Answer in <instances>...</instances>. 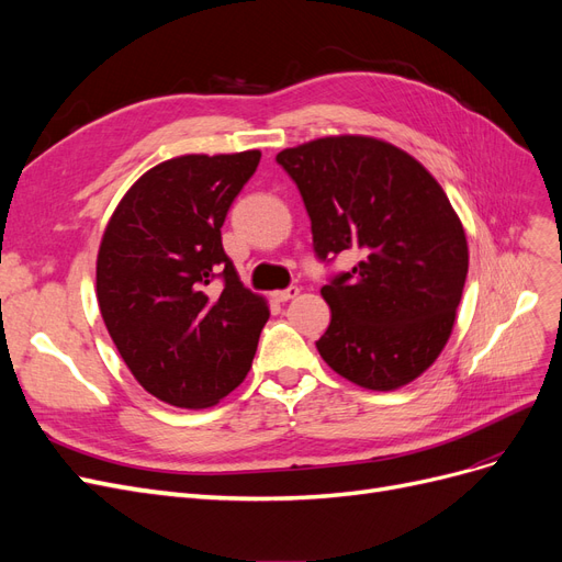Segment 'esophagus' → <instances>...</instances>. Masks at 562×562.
<instances>
[{"mask_svg":"<svg viewBox=\"0 0 562 562\" xmlns=\"http://www.w3.org/2000/svg\"><path fill=\"white\" fill-rule=\"evenodd\" d=\"M297 295H300V288H297V285L285 288V291H277V293H271V297H274L277 302H288V300H293V297H297Z\"/></svg>","mask_w":562,"mask_h":562,"instance_id":"esophagus-1","label":"esophagus"}]
</instances>
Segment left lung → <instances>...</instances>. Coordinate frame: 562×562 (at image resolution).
I'll use <instances>...</instances> for the list:
<instances>
[{
  "label": "left lung",
  "instance_id": "obj_1",
  "mask_svg": "<svg viewBox=\"0 0 562 562\" xmlns=\"http://www.w3.org/2000/svg\"><path fill=\"white\" fill-rule=\"evenodd\" d=\"M312 220L314 252L359 262L321 288L330 326L316 349L337 375L391 391L443 351L462 300L469 246L443 187L407 151L330 135L277 155Z\"/></svg>",
  "mask_w": 562,
  "mask_h": 562
}]
</instances>
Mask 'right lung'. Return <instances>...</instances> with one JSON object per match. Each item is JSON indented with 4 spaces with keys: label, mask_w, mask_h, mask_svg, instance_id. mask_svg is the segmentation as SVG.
Listing matches in <instances>:
<instances>
[{
    "label": "right lung",
    "mask_w": 562,
    "mask_h": 562,
    "mask_svg": "<svg viewBox=\"0 0 562 562\" xmlns=\"http://www.w3.org/2000/svg\"><path fill=\"white\" fill-rule=\"evenodd\" d=\"M260 157L184 155L149 168L100 241L108 333L133 378L168 405L211 407L250 370L269 307L236 274L220 227Z\"/></svg>",
    "instance_id": "1"
}]
</instances>
